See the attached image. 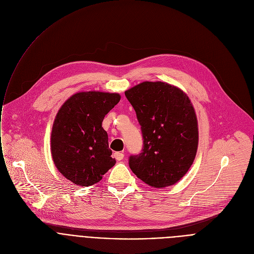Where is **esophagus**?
I'll use <instances>...</instances> for the list:
<instances>
[{
	"mask_svg": "<svg viewBox=\"0 0 254 254\" xmlns=\"http://www.w3.org/2000/svg\"><path fill=\"white\" fill-rule=\"evenodd\" d=\"M115 157H116V159H117L118 161H122V160L124 159L125 155H124V153H121V152H117V153H115Z\"/></svg>",
	"mask_w": 254,
	"mask_h": 254,
	"instance_id": "esophagus-1",
	"label": "esophagus"
}]
</instances>
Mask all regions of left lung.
<instances>
[{
  "label": "left lung",
  "instance_id": "1",
  "mask_svg": "<svg viewBox=\"0 0 254 254\" xmlns=\"http://www.w3.org/2000/svg\"><path fill=\"white\" fill-rule=\"evenodd\" d=\"M140 126L142 149L128 159L144 183L164 188L183 178L198 147L194 107L182 90L166 82L146 81L125 92Z\"/></svg>",
  "mask_w": 254,
  "mask_h": 254
}]
</instances>
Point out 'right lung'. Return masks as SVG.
I'll return each instance as SVG.
<instances>
[{
  "label": "right lung",
  "instance_id": "obj_1",
  "mask_svg": "<svg viewBox=\"0 0 254 254\" xmlns=\"http://www.w3.org/2000/svg\"><path fill=\"white\" fill-rule=\"evenodd\" d=\"M121 99L118 93L78 92L59 110L51 133V153L58 171L86 187L102 179L115 164L102 121Z\"/></svg>",
  "mask_w": 254,
  "mask_h": 254
}]
</instances>
